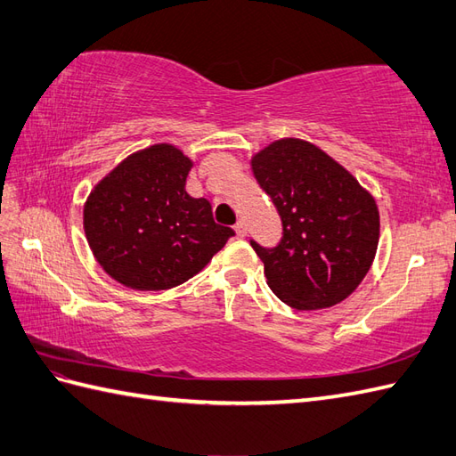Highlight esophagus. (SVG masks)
<instances>
[{"instance_id":"obj_1","label":"esophagus","mask_w":456,"mask_h":456,"mask_svg":"<svg viewBox=\"0 0 456 456\" xmlns=\"http://www.w3.org/2000/svg\"><path fill=\"white\" fill-rule=\"evenodd\" d=\"M234 230H236V234H238L240 238H246V236H248V226H246V222H243V220H238V222H236Z\"/></svg>"}]
</instances>
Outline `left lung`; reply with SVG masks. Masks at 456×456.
I'll list each match as a JSON object with an SVG mask.
<instances>
[{
  "label": "left lung",
  "instance_id": "left-lung-1",
  "mask_svg": "<svg viewBox=\"0 0 456 456\" xmlns=\"http://www.w3.org/2000/svg\"><path fill=\"white\" fill-rule=\"evenodd\" d=\"M251 170L282 218L279 248L251 241L266 284L286 305L315 312L346 299L379 243L375 197L317 144L282 137L251 157Z\"/></svg>",
  "mask_w": 456,
  "mask_h": 456
}]
</instances>
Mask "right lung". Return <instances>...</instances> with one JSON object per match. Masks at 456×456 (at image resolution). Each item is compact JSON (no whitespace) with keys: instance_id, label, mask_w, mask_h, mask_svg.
I'll return each instance as SVG.
<instances>
[{"instance_id":"right-lung-1","label":"right lung","mask_w":456,"mask_h":456,"mask_svg":"<svg viewBox=\"0 0 456 456\" xmlns=\"http://www.w3.org/2000/svg\"><path fill=\"white\" fill-rule=\"evenodd\" d=\"M193 160L157 142L121 160L88 193L85 236L104 273L133 290H168L201 273L234 230L185 191Z\"/></svg>"}]
</instances>
